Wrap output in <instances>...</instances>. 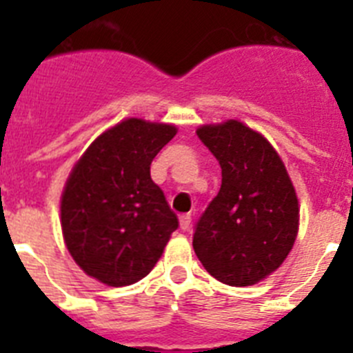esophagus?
<instances>
[{"label":"esophagus","mask_w":353,"mask_h":353,"mask_svg":"<svg viewBox=\"0 0 353 353\" xmlns=\"http://www.w3.org/2000/svg\"><path fill=\"white\" fill-rule=\"evenodd\" d=\"M180 228H182L183 232L191 228V214H183L180 215Z\"/></svg>","instance_id":"1"}]
</instances>
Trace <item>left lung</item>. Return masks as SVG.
Returning a JSON list of instances; mask_svg holds the SVG:
<instances>
[{"instance_id": "8db88e82", "label": "left lung", "mask_w": 353, "mask_h": 353, "mask_svg": "<svg viewBox=\"0 0 353 353\" xmlns=\"http://www.w3.org/2000/svg\"><path fill=\"white\" fill-rule=\"evenodd\" d=\"M196 134L223 171L219 192L196 223V256L224 285H256L279 269L297 236L292 180L272 145L242 121L203 125Z\"/></svg>"}]
</instances>
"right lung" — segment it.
<instances>
[{
    "mask_svg": "<svg viewBox=\"0 0 353 353\" xmlns=\"http://www.w3.org/2000/svg\"><path fill=\"white\" fill-rule=\"evenodd\" d=\"M176 127L129 118L101 134L72 170L61 230L81 269L108 286L138 283L154 269L179 217L150 164Z\"/></svg>",
    "mask_w": 353,
    "mask_h": 353,
    "instance_id": "right-lung-1",
    "label": "right lung"
}]
</instances>
